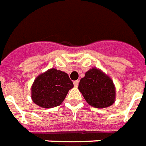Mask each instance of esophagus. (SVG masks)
I'll list each match as a JSON object with an SVG mask.
<instances>
[{
	"label": "esophagus",
	"instance_id": "1",
	"mask_svg": "<svg viewBox=\"0 0 146 146\" xmlns=\"http://www.w3.org/2000/svg\"><path fill=\"white\" fill-rule=\"evenodd\" d=\"M78 83H79V81H78V80H75V81H74V86H75V87H78Z\"/></svg>",
	"mask_w": 146,
	"mask_h": 146
}]
</instances>
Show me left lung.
Instances as JSON below:
<instances>
[{"label": "left lung", "instance_id": "obj_1", "mask_svg": "<svg viewBox=\"0 0 146 146\" xmlns=\"http://www.w3.org/2000/svg\"><path fill=\"white\" fill-rule=\"evenodd\" d=\"M78 90L88 104L97 108H104L114 103L115 98L113 82L97 68H92L82 78Z\"/></svg>", "mask_w": 146, "mask_h": 146}]
</instances>
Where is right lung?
Wrapping results in <instances>:
<instances>
[{
  "mask_svg": "<svg viewBox=\"0 0 146 146\" xmlns=\"http://www.w3.org/2000/svg\"><path fill=\"white\" fill-rule=\"evenodd\" d=\"M74 86L67 73L55 68L38 76L31 87V98L42 108H50L61 104Z\"/></svg>",
  "mask_w": 146,
  "mask_h": 146,
  "instance_id": "right-lung-1",
  "label": "right lung"
}]
</instances>
